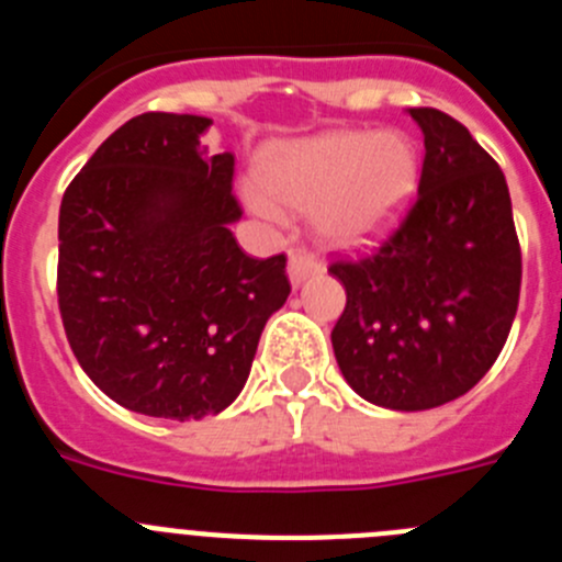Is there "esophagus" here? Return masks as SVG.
Segmentation results:
<instances>
[{"label": "esophagus", "mask_w": 562, "mask_h": 562, "mask_svg": "<svg viewBox=\"0 0 562 562\" xmlns=\"http://www.w3.org/2000/svg\"><path fill=\"white\" fill-rule=\"evenodd\" d=\"M324 270V265H321V258L315 256V252H306V250H292L290 252V281L292 284H301V281H306L310 276H315V272Z\"/></svg>", "instance_id": "esophagus-1"}]
</instances>
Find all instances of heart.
Wrapping results in <instances>:
<instances>
[{"label":"heart","mask_w":562,"mask_h":562,"mask_svg":"<svg viewBox=\"0 0 562 562\" xmlns=\"http://www.w3.org/2000/svg\"><path fill=\"white\" fill-rule=\"evenodd\" d=\"M261 186L247 188V205L281 220L312 213L331 245H362L400 220L419 186V154L402 132H326L286 143L265 160Z\"/></svg>","instance_id":"1"}]
</instances>
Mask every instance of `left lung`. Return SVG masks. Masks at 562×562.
<instances>
[{
  "label": "left lung",
  "instance_id": "obj_1",
  "mask_svg": "<svg viewBox=\"0 0 562 562\" xmlns=\"http://www.w3.org/2000/svg\"><path fill=\"white\" fill-rule=\"evenodd\" d=\"M425 134L419 196L374 250L337 258L346 286L331 329L362 400L428 411L493 369L520 295V245L498 162L439 109H408Z\"/></svg>",
  "mask_w": 562,
  "mask_h": 562
}]
</instances>
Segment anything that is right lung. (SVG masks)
Returning a JSON list of instances; mask_svg holds the SVG:
<instances>
[{
  "mask_svg": "<svg viewBox=\"0 0 562 562\" xmlns=\"http://www.w3.org/2000/svg\"><path fill=\"white\" fill-rule=\"evenodd\" d=\"M202 114L146 112L101 143L64 191L58 310L81 369L134 414H220L290 295L286 256L233 238V154Z\"/></svg>",
  "mask_w": 562,
  "mask_h": 562,
  "instance_id": "add662e5",
  "label": "right lung"
}]
</instances>
